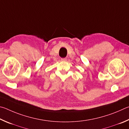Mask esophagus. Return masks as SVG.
Returning <instances> with one entry per match:
<instances>
[{
    "mask_svg": "<svg viewBox=\"0 0 129 129\" xmlns=\"http://www.w3.org/2000/svg\"><path fill=\"white\" fill-rule=\"evenodd\" d=\"M67 60V59L66 58H64L61 59V60H62V61H66Z\"/></svg>",
    "mask_w": 129,
    "mask_h": 129,
    "instance_id": "esophagus-1",
    "label": "esophagus"
}]
</instances>
